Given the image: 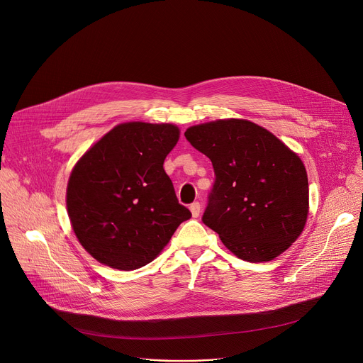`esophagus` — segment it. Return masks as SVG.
<instances>
[{
  "instance_id": "34e87169",
  "label": "esophagus",
  "mask_w": 363,
  "mask_h": 363,
  "mask_svg": "<svg viewBox=\"0 0 363 363\" xmlns=\"http://www.w3.org/2000/svg\"><path fill=\"white\" fill-rule=\"evenodd\" d=\"M189 211H191L192 217H194V218H196V217L199 216V213H201V205H199V202H194V203H191V205H189Z\"/></svg>"
}]
</instances>
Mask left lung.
Returning a JSON list of instances; mask_svg holds the SVG:
<instances>
[{"mask_svg":"<svg viewBox=\"0 0 363 363\" xmlns=\"http://www.w3.org/2000/svg\"><path fill=\"white\" fill-rule=\"evenodd\" d=\"M185 138L211 160L216 172L203 224L248 263L272 262L284 252L308 214V181L298 155L245 119L199 123Z\"/></svg>","mask_w":363,"mask_h":363,"instance_id":"left-lung-1","label":"left lung"}]
</instances>
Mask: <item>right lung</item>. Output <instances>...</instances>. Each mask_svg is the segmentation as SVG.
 <instances>
[{"label":"right lung","mask_w":363,"mask_h":363,"mask_svg":"<svg viewBox=\"0 0 363 363\" xmlns=\"http://www.w3.org/2000/svg\"><path fill=\"white\" fill-rule=\"evenodd\" d=\"M179 133L172 123H121L73 167L67 214L79 242L99 263L125 272L140 269L191 218L164 169Z\"/></svg>","instance_id":"add662e5"}]
</instances>
